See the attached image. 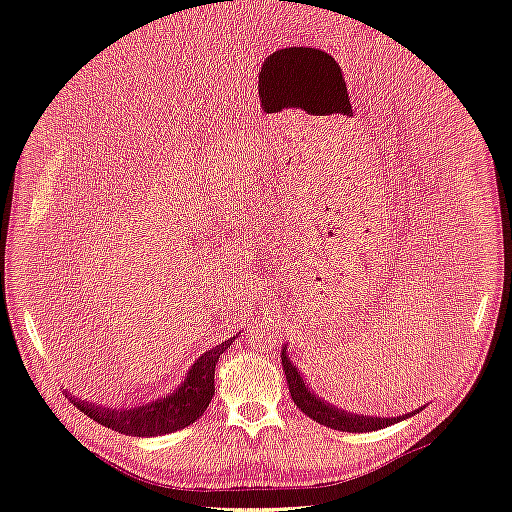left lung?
Listing matches in <instances>:
<instances>
[{
  "label": "left lung",
  "instance_id": "obj_1",
  "mask_svg": "<svg viewBox=\"0 0 512 512\" xmlns=\"http://www.w3.org/2000/svg\"><path fill=\"white\" fill-rule=\"evenodd\" d=\"M282 367H284V374H286V382H288V391H290V397L294 404H297V408L301 412H305L309 418H314L316 423L324 425V427H331V429H337V431H350V433H363V431H378L382 427H389L393 423H399V421H406L408 416L416 414L418 408L410 414H404V416H397V418H384V416H363V414H354V412H348V410H342L337 406H331L327 404V401L320 399L318 395H314L312 391L307 389L305 386V380L301 378V371L297 369V365H294L288 354H286V348H282Z\"/></svg>",
  "mask_w": 512,
  "mask_h": 512
}]
</instances>
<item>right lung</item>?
<instances>
[{
    "instance_id": "obj_1",
    "label": "right lung",
    "mask_w": 512,
    "mask_h": 512,
    "mask_svg": "<svg viewBox=\"0 0 512 512\" xmlns=\"http://www.w3.org/2000/svg\"><path fill=\"white\" fill-rule=\"evenodd\" d=\"M235 337L226 339L220 346H215L203 356H198L194 365L190 367L188 376L166 397H160L151 404H143L136 408H108L100 404H91V401L72 397L70 401L96 423L111 427L113 431L123 433V436H136V438H151V436H164V433H173L183 427L192 425L196 418L205 414L207 406L211 404L215 393V363H218L220 354L230 348Z\"/></svg>"
}]
</instances>
